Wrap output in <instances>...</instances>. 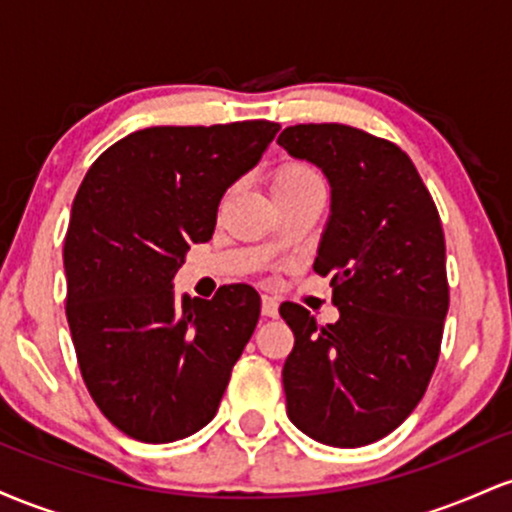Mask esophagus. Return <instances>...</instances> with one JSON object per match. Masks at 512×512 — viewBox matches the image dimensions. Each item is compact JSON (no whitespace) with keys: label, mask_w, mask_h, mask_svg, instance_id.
I'll list each match as a JSON object with an SVG mask.
<instances>
[{"label":"esophagus","mask_w":512,"mask_h":512,"mask_svg":"<svg viewBox=\"0 0 512 512\" xmlns=\"http://www.w3.org/2000/svg\"><path fill=\"white\" fill-rule=\"evenodd\" d=\"M262 315L264 317L279 315V303H276L274 296H262Z\"/></svg>","instance_id":"34e87169"}]
</instances>
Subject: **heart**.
<instances>
[{
	"instance_id": "b5f03b06",
	"label": "heart",
	"mask_w": 512,
	"mask_h": 512,
	"mask_svg": "<svg viewBox=\"0 0 512 512\" xmlns=\"http://www.w3.org/2000/svg\"><path fill=\"white\" fill-rule=\"evenodd\" d=\"M313 182H320V175L315 173L308 163L301 161H289L284 166H279L272 175V192L281 190H296V187L313 185Z\"/></svg>"
}]
</instances>
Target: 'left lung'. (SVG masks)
Masks as SVG:
<instances>
[{
  "mask_svg": "<svg viewBox=\"0 0 512 512\" xmlns=\"http://www.w3.org/2000/svg\"><path fill=\"white\" fill-rule=\"evenodd\" d=\"M276 142L330 180L313 269L332 276L339 308L334 325H317L281 303L296 337L281 370L286 411L305 436L361 448L407 419L436 370L450 305L443 226L397 144L339 122L286 127Z\"/></svg>",
  "mask_w": 512,
  "mask_h": 512,
  "instance_id": "1",
  "label": "left lung"
}]
</instances>
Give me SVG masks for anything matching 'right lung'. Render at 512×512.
Wrapping results in <instances>:
<instances>
[{
    "label": "right lung",
    "mask_w": 512,
    "mask_h": 512,
    "mask_svg": "<svg viewBox=\"0 0 512 512\" xmlns=\"http://www.w3.org/2000/svg\"><path fill=\"white\" fill-rule=\"evenodd\" d=\"M276 132L269 120L139 129L105 149L76 192L67 322L93 402L129 438L173 443L219 409L260 296L231 284L211 301H175L173 276Z\"/></svg>",
    "instance_id": "right-lung-1"
}]
</instances>
